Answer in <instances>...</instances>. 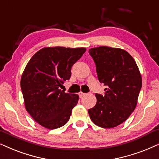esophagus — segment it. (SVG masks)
I'll return each mask as SVG.
<instances>
[{"mask_svg": "<svg viewBox=\"0 0 159 159\" xmlns=\"http://www.w3.org/2000/svg\"><path fill=\"white\" fill-rule=\"evenodd\" d=\"M85 96V93H82V92H80L79 93V96L80 98H82V97H83V96Z\"/></svg>", "mask_w": 159, "mask_h": 159, "instance_id": "1", "label": "esophagus"}]
</instances>
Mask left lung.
I'll list each match as a JSON object with an SVG mask.
<instances>
[{
  "label": "left lung",
  "instance_id": "obj_1",
  "mask_svg": "<svg viewBox=\"0 0 159 159\" xmlns=\"http://www.w3.org/2000/svg\"><path fill=\"white\" fill-rule=\"evenodd\" d=\"M98 79L107 86L104 96L96 93V104L88 110L98 126L114 128L126 120L135 110L142 77L134 59L124 49L102 46L89 49Z\"/></svg>",
  "mask_w": 159,
  "mask_h": 159
}]
</instances>
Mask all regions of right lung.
I'll list each match as a JSON object with an SVG mask.
<instances>
[{
	"mask_svg": "<svg viewBox=\"0 0 159 159\" xmlns=\"http://www.w3.org/2000/svg\"><path fill=\"white\" fill-rule=\"evenodd\" d=\"M85 51L84 47H44L26 65L20 81L25 107L39 125L55 129L69 121L79 96L60 88L69 80L72 66Z\"/></svg>",
	"mask_w": 159,
	"mask_h": 159,
	"instance_id": "1",
	"label": "right lung"
}]
</instances>
